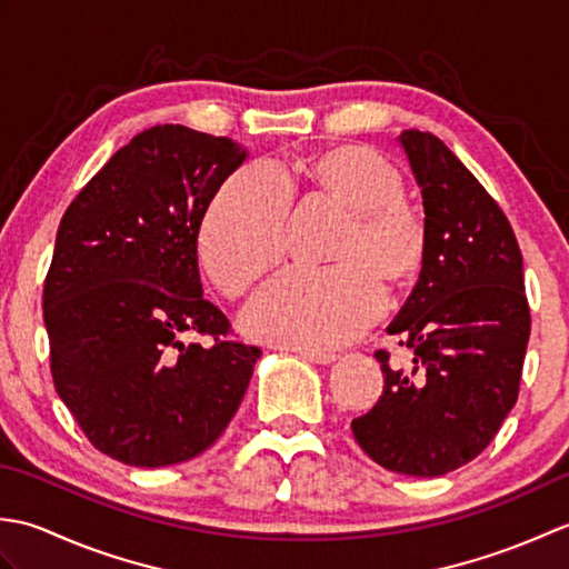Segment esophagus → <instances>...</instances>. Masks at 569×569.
Masks as SVG:
<instances>
[{"mask_svg":"<svg viewBox=\"0 0 569 569\" xmlns=\"http://www.w3.org/2000/svg\"><path fill=\"white\" fill-rule=\"evenodd\" d=\"M286 352H296L298 357L312 361V365H332V361L337 359L330 352H310V349H286Z\"/></svg>","mask_w":569,"mask_h":569,"instance_id":"esophagus-1","label":"esophagus"}]
</instances>
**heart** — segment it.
<instances>
[{"instance_id": "obj_1", "label": "heart", "mask_w": 569, "mask_h": 569, "mask_svg": "<svg viewBox=\"0 0 569 569\" xmlns=\"http://www.w3.org/2000/svg\"><path fill=\"white\" fill-rule=\"evenodd\" d=\"M296 192L347 212L330 253L337 266L276 276L241 312V330L259 342L325 352L371 328L383 310L381 286L396 293L416 281L428 229L403 200L401 173L367 149L322 151L278 168V176L239 168L198 229L200 261L222 293H244L281 259Z\"/></svg>"}]
</instances>
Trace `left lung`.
Segmentation results:
<instances>
[{
	"label": "left lung",
	"mask_w": 569,
	"mask_h": 569,
	"mask_svg": "<svg viewBox=\"0 0 569 569\" xmlns=\"http://www.w3.org/2000/svg\"><path fill=\"white\" fill-rule=\"evenodd\" d=\"M398 143L428 229L418 283L389 325L413 369L373 355L383 391L352 432L377 465L440 477L485 450L516 406L530 337L523 257L497 200L438 137L410 129Z\"/></svg>",
	"instance_id": "8db88e82"
}]
</instances>
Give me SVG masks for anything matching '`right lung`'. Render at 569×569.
Here are the masks:
<instances>
[{"mask_svg": "<svg viewBox=\"0 0 569 569\" xmlns=\"http://www.w3.org/2000/svg\"><path fill=\"white\" fill-rule=\"evenodd\" d=\"M249 151L183 124L141 131L70 202L43 283L58 396L100 452L178 465L220 438L259 347L202 296L198 229ZM210 333L212 348L186 346Z\"/></svg>", "mask_w": 569, "mask_h": 569, "instance_id": "obj_1", "label": "right lung"}]
</instances>
